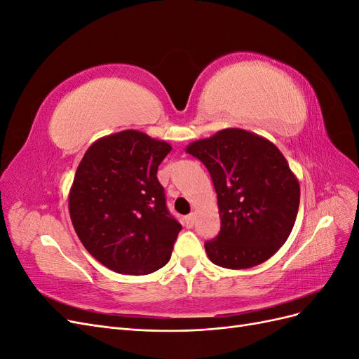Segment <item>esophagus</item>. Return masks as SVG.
<instances>
[{"instance_id":"34e87169","label":"esophagus","mask_w":359,"mask_h":359,"mask_svg":"<svg viewBox=\"0 0 359 359\" xmlns=\"http://www.w3.org/2000/svg\"><path fill=\"white\" fill-rule=\"evenodd\" d=\"M184 224H186L189 229H190V227H193V224H194V214H189L187 217H184Z\"/></svg>"}]
</instances>
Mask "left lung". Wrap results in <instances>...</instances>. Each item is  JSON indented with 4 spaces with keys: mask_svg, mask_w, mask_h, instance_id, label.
<instances>
[{
    "mask_svg": "<svg viewBox=\"0 0 359 359\" xmlns=\"http://www.w3.org/2000/svg\"><path fill=\"white\" fill-rule=\"evenodd\" d=\"M186 151L208 169L222 227L205 243L212 264L245 269L264 264L286 243L299 208V182L268 139L224 128Z\"/></svg>",
    "mask_w": 359,
    "mask_h": 359,
    "instance_id": "obj_1",
    "label": "left lung"
}]
</instances>
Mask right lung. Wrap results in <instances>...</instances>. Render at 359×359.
Wrapping results in <instances>:
<instances>
[{"label":"right lung","instance_id":"add662e5","mask_svg":"<svg viewBox=\"0 0 359 359\" xmlns=\"http://www.w3.org/2000/svg\"><path fill=\"white\" fill-rule=\"evenodd\" d=\"M172 147L137 130L104 136L86 149L69 194L81 243L119 274L165 266L181 224L166 206L157 169Z\"/></svg>","mask_w":359,"mask_h":359}]
</instances>
